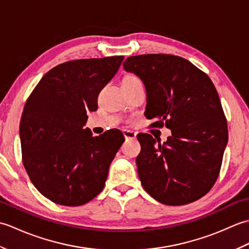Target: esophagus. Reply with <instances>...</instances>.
<instances>
[{
	"label": "esophagus",
	"instance_id": "esophagus-1",
	"mask_svg": "<svg viewBox=\"0 0 249 249\" xmlns=\"http://www.w3.org/2000/svg\"><path fill=\"white\" fill-rule=\"evenodd\" d=\"M123 136L126 140L137 138L136 133H134V131H130V130H123Z\"/></svg>",
	"mask_w": 249,
	"mask_h": 249
}]
</instances>
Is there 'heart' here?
<instances>
[{
  "label": "heart",
  "instance_id": "obj_1",
  "mask_svg": "<svg viewBox=\"0 0 249 249\" xmlns=\"http://www.w3.org/2000/svg\"><path fill=\"white\" fill-rule=\"evenodd\" d=\"M126 78H137V77H134V76H127Z\"/></svg>",
  "mask_w": 249,
  "mask_h": 249
}]
</instances>
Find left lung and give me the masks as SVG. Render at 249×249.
<instances>
[{"mask_svg":"<svg viewBox=\"0 0 249 249\" xmlns=\"http://www.w3.org/2000/svg\"><path fill=\"white\" fill-rule=\"evenodd\" d=\"M124 70L135 73L146 91L144 115L166 125L171 136L161 144L140 134L136 163L142 186L168 205L203 197L217 179L228 128L211 79L183 57L171 54L129 56Z\"/></svg>","mask_w":249,"mask_h":249,"instance_id":"8db88e82","label":"left lung"}]
</instances>
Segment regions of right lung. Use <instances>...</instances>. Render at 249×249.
Listing matches in <instances>:
<instances>
[{
    "mask_svg": "<svg viewBox=\"0 0 249 249\" xmlns=\"http://www.w3.org/2000/svg\"><path fill=\"white\" fill-rule=\"evenodd\" d=\"M124 56L63 63L40 79L20 122L22 161L32 183L46 198L78 206L102 192L111 161L124 142L119 129L93 136L84 127L88 111Z\"/></svg>",
    "mask_w": 249,
    "mask_h": 249,
    "instance_id": "right-lung-1",
    "label": "right lung"
}]
</instances>
